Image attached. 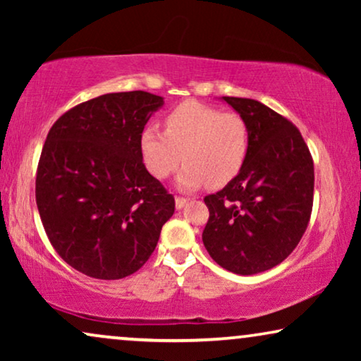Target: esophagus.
Here are the masks:
<instances>
[{"instance_id": "1", "label": "esophagus", "mask_w": 361, "mask_h": 361, "mask_svg": "<svg viewBox=\"0 0 361 361\" xmlns=\"http://www.w3.org/2000/svg\"><path fill=\"white\" fill-rule=\"evenodd\" d=\"M187 204V199L185 197H176V207L177 209H182Z\"/></svg>"}]
</instances>
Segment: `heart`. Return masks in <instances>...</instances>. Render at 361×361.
<instances>
[{
  "instance_id": "1",
  "label": "heart",
  "mask_w": 361,
  "mask_h": 361,
  "mask_svg": "<svg viewBox=\"0 0 361 361\" xmlns=\"http://www.w3.org/2000/svg\"><path fill=\"white\" fill-rule=\"evenodd\" d=\"M250 126L238 113L189 100L162 120V133L147 126L140 135V152L147 172L166 179L179 167V187L220 189L243 169L250 154Z\"/></svg>"
}]
</instances>
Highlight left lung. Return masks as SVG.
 <instances>
[{"instance_id":"8db88e82","label":"left lung","mask_w":361,"mask_h":361,"mask_svg":"<svg viewBox=\"0 0 361 361\" xmlns=\"http://www.w3.org/2000/svg\"><path fill=\"white\" fill-rule=\"evenodd\" d=\"M250 126L243 169L209 207L202 240L212 259L235 274L263 273L288 258L307 228L314 204V161L288 118L251 98L224 97Z\"/></svg>"}]
</instances>
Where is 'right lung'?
Masks as SVG:
<instances>
[{"label": "right lung", "instance_id": "add662e5", "mask_svg": "<svg viewBox=\"0 0 361 361\" xmlns=\"http://www.w3.org/2000/svg\"><path fill=\"white\" fill-rule=\"evenodd\" d=\"M162 97L120 92L71 108L54 123L36 174L47 238L73 269L121 279L149 259L174 195L145 167L140 135Z\"/></svg>", "mask_w": 361, "mask_h": 361}]
</instances>
